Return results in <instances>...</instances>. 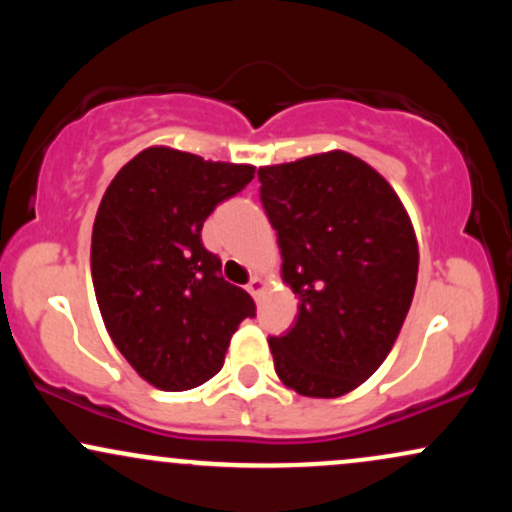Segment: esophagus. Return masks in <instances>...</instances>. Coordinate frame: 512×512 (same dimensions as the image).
<instances>
[{
    "label": "esophagus",
    "instance_id": "1",
    "mask_svg": "<svg viewBox=\"0 0 512 512\" xmlns=\"http://www.w3.org/2000/svg\"><path fill=\"white\" fill-rule=\"evenodd\" d=\"M262 289H264V281L260 279V276H252V279H250V284H248V291L252 293V296H260V293H262Z\"/></svg>",
    "mask_w": 512,
    "mask_h": 512
}]
</instances>
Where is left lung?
I'll return each mask as SVG.
<instances>
[{
    "instance_id": "1",
    "label": "left lung",
    "mask_w": 512,
    "mask_h": 512,
    "mask_svg": "<svg viewBox=\"0 0 512 512\" xmlns=\"http://www.w3.org/2000/svg\"><path fill=\"white\" fill-rule=\"evenodd\" d=\"M298 296L284 337H269L279 380L305 397H342L366 383L395 344L419 274V245L390 182L346 151L257 170Z\"/></svg>"
}]
</instances>
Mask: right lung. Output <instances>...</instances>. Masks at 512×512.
<instances>
[{
    "mask_svg": "<svg viewBox=\"0 0 512 512\" xmlns=\"http://www.w3.org/2000/svg\"><path fill=\"white\" fill-rule=\"evenodd\" d=\"M252 178L255 166L149 146L101 199L91 238L98 308L120 354L158 390L214 378L233 332L255 317L250 293L228 284L202 245L207 216Z\"/></svg>",
    "mask_w": 512,
    "mask_h": 512,
    "instance_id": "obj_1",
    "label": "right lung"
}]
</instances>
